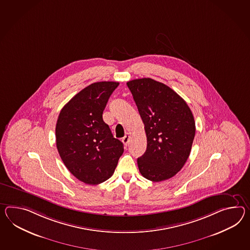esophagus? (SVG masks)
I'll return each mask as SVG.
<instances>
[{"label":"esophagus","instance_id":"obj_1","mask_svg":"<svg viewBox=\"0 0 250 250\" xmlns=\"http://www.w3.org/2000/svg\"><path fill=\"white\" fill-rule=\"evenodd\" d=\"M130 137H131V135L129 133L125 134L124 137H123L122 142L124 143V145L125 146H127L128 144H129V141H130Z\"/></svg>","mask_w":250,"mask_h":250}]
</instances>
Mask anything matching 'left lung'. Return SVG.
Masks as SVG:
<instances>
[{
	"label": "left lung",
	"mask_w": 250,
	"mask_h": 250,
	"mask_svg": "<svg viewBox=\"0 0 250 250\" xmlns=\"http://www.w3.org/2000/svg\"><path fill=\"white\" fill-rule=\"evenodd\" d=\"M146 134V152L137 159L141 174L152 182L174 176L185 165L195 136L193 115L168 85L145 78L128 81Z\"/></svg>",
	"instance_id": "1"
}]
</instances>
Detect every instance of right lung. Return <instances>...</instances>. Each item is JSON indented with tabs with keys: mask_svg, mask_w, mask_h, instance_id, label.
Returning a JSON list of instances; mask_svg holds the SVG:
<instances>
[{
	"mask_svg": "<svg viewBox=\"0 0 250 250\" xmlns=\"http://www.w3.org/2000/svg\"><path fill=\"white\" fill-rule=\"evenodd\" d=\"M118 82L93 83L61 109L56 125V145L61 160L81 182L96 185L113 175L124 152L103 120V111Z\"/></svg>",
	"mask_w": 250,
	"mask_h": 250,
	"instance_id": "add662e5",
	"label": "right lung"
}]
</instances>
